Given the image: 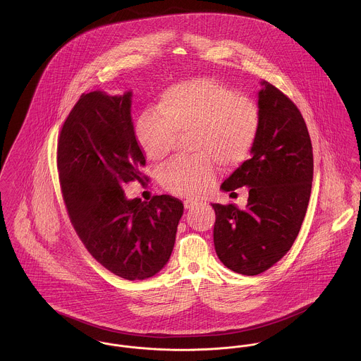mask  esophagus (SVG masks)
<instances>
[{"label": "esophagus", "mask_w": 361, "mask_h": 361, "mask_svg": "<svg viewBox=\"0 0 361 361\" xmlns=\"http://www.w3.org/2000/svg\"><path fill=\"white\" fill-rule=\"evenodd\" d=\"M184 206H185V209L192 210V209L197 206V202H195L192 199H187V200H184Z\"/></svg>", "instance_id": "esophagus-1"}]
</instances>
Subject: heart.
Listing matches in <instances>:
<instances>
[{
  "label": "heart",
  "instance_id": "b5f03b06",
  "mask_svg": "<svg viewBox=\"0 0 361 361\" xmlns=\"http://www.w3.org/2000/svg\"><path fill=\"white\" fill-rule=\"evenodd\" d=\"M261 128L258 104L213 78L174 83L161 94L159 109H145L136 122V137L152 162L167 158L177 135L191 132L190 159L171 162L162 171L169 192L206 195L216 184L217 164L235 167L252 152Z\"/></svg>",
  "mask_w": 361,
  "mask_h": 361
}]
</instances>
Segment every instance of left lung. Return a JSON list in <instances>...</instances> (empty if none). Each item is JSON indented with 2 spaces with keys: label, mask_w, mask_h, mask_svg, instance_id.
Segmentation results:
<instances>
[{
  "label": "left lung",
  "mask_w": 361,
  "mask_h": 361,
  "mask_svg": "<svg viewBox=\"0 0 361 361\" xmlns=\"http://www.w3.org/2000/svg\"><path fill=\"white\" fill-rule=\"evenodd\" d=\"M261 128L245 161L224 183L249 187L246 209L213 203L214 249L231 271L255 276L280 261L298 236L313 180L312 141L302 114L276 86L261 81Z\"/></svg>",
  "instance_id": "left-lung-1"
}]
</instances>
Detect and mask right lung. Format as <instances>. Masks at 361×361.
<instances>
[{
  "instance_id": "right-lung-1",
  "label": "right lung",
  "mask_w": 361,
  "mask_h": 361,
  "mask_svg": "<svg viewBox=\"0 0 361 361\" xmlns=\"http://www.w3.org/2000/svg\"><path fill=\"white\" fill-rule=\"evenodd\" d=\"M132 93H82L57 139V173L66 209L89 254L114 275L142 280L173 251L184 212L180 199L128 200L122 185L144 183L145 154L135 135Z\"/></svg>"
}]
</instances>
